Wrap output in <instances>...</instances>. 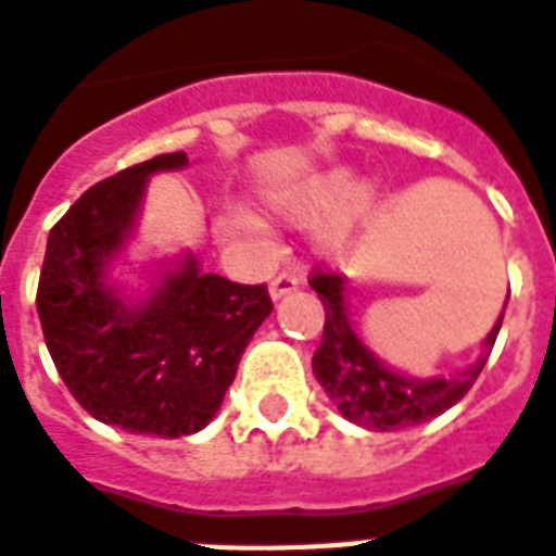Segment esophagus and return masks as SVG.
<instances>
[{"label":"esophagus","mask_w":556,"mask_h":556,"mask_svg":"<svg viewBox=\"0 0 556 556\" xmlns=\"http://www.w3.org/2000/svg\"><path fill=\"white\" fill-rule=\"evenodd\" d=\"M296 288H300V279L293 277V274H288V270H282V274H277V277L270 279L268 291H270V296H274V300H282L286 293L296 291Z\"/></svg>","instance_id":"1"}]
</instances>
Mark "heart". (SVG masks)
<instances>
[{
    "mask_svg": "<svg viewBox=\"0 0 556 556\" xmlns=\"http://www.w3.org/2000/svg\"><path fill=\"white\" fill-rule=\"evenodd\" d=\"M376 208V186H356V175L350 169H325L277 198V212L296 226H314L328 217L319 231V249L333 260L350 254Z\"/></svg>",
    "mask_w": 556,
    "mask_h": 556,
    "instance_id": "heart-1",
    "label": "heart"
}]
</instances>
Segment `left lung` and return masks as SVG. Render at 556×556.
Listing matches in <instances>:
<instances>
[{
    "label": "left lung",
    "instance_id": "left-lung-1",
    "mask_svg": "<svg viewBox=\"0 0 556 556\" xmlns=\"http://www.w3.org/2000/svg\"><path fill=\"white\" fill-rule=\"evenodd\" d=\"M311 288L319 293L325 305V330L314 353L316 381L348 421L376 429V432L415 427L455 407L478 381L494 348V339L501 333L503 314H506V305H503L494 328L483 339V353L475 365L450 379H409L404 372L390 370L362 344L350 325L344 277L333 270H314Z\"/></svg>",
    "mask_w": 556,
    "mask_h": 556
}]
</instances>
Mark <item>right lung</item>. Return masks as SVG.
I'll use <instances>...</instances> for the list:
<instances>
[{
  "instance_id": "1",
  "label": "right lung",
  "mask_w": 556,
  "mask_h": 556,
  "mask_svg": "<svg viewBox=\"0 0 556 556\" xmlns=\"http://www.w3.org/2000/svg\"><path fill=\"white\" fill-rule=\"evenodd\" d=\"M186 163V152H166L84 191L50 228L36 293L45 344L73 399L135 435L184 438L206 427L274 311L268 288L203 274L191 254L147 300H124L106 282L147 180Z\"/></svg>"
}]
</instances>
